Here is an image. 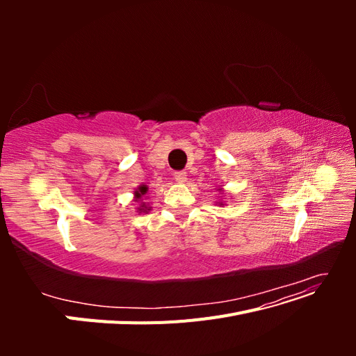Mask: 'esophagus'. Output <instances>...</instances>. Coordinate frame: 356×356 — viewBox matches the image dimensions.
Instances as JSON below:
<instances>
[{"mask_svg":"<svg viewBox=\"0 0 356 356\" xmlns=\"http://www.w3.org/2000/svg\"><path fill=\"white\" fill-rule=\"evenodd\" d=\"M174 177H175V181H177V182H179V184H184V182L187 181V174H186L184 170H178V172H175Z\"/></svg>","mask_w":356,"mask_h":356,"instance_id":"esophagus-1","label":"esophagus"}]
</instances>
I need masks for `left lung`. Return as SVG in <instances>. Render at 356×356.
Returning a JSON list of instances; mask_svg holds the SVG:
<instances>
[{"mask_svg":"<svg viewBox=\"0 0 356 356\" xmlns=\"http://www.w3.org/2000/svg\"><path fill=\"white\" fill-rule=\"evenodd\" d=\"M217 191H222V187H218V188H217ZM217 204H218V207H224V202H222V200H220V202H217Z\"/></svg>","mask_w":356,"mask_h":356,"instance_id":"left-lung-1","label":"left lung"}]
</instances>
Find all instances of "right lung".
<instances>
[{
	"instance_id": "1",
	"label": "right lung",
	"mask_w": 356,
	"mask_h": 356,
	"mask_svg": "<svg viewBox=\"0 0 356 356\" xmlns=\"http://www.w3.org/2000/svg\"><path fill=\"white\" fill-rule=\"evenodd\" d=\"M147 191H148V187L144 186V184L136 187V190L134 191V202L138 203V207H136L138 213H147L148 211H152V208H153V207H149L148 202H144L145 200L144 196L147 195Z\"/></svg>"
}]
</instances>
